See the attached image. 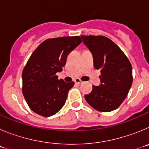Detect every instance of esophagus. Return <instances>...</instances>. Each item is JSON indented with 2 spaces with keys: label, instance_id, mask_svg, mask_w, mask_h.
I'll return each instance as SVG.
<instances>
[{
  "label": "esophagus",
  "instance_id": "34e87169",
  "mask_svg": "<svg viewBox=\"0 0 149 149\" xmlns=\"http://www.w3.org/2000/svg\"><path fill=\"white\" fill-rule=\"evenodd\" d=\"M74 82H75L76 84H82V83H83L81 79H79V78H76L75 80H74Z\"/></svg>",
  "mask_w": 149,
  "mask_h": 149
}]
</instances>
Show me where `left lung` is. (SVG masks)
I'll return each instance as SVG.
<instances>
[{
    "mask_svg": "<svg viewBox=\"0 0 149 149\" xmlns=\"http://www.w3.org/2000/svg\"><path fill=\"white\" fill-rule=\"evenodd\" d=\"M93 54L94 67L101 72V84L84 96L87 103L100 112L117 109L127 97L133 82L132 66L123 51L104 36H81Z\"/></svg>",
    "mask_w": 149,
    "mask_h": 149,
    "instance_id": "1",
    "label": "left lung"
}]
</instances>
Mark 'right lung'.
<instances>
[{
	"label": "right lung",
	"instance_id": "1",
	"mask_svg": "<svg viewBox=\"0 0 149 149\" xmlns=\"http://www.w3.org/2000/svg\"><path fill=\"white\" fill-rule=\"evenodd\" d=\"M81 42L78 36L48 39L30 56L22 72V93L34 113L51 116L65 104L74 83L59 80L56 74L63 71L68 54Z\"/></svg>",
	"mask_w": 149,
	"mask_h": 149
}]
</instances>
